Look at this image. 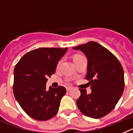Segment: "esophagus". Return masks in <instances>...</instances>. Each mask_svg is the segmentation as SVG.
I'll list each match as a JSON object with an SVG mask.
<instances>
[{"instance_id":"obj_1","label":"esophagus","mask_w":133,"mask_h":133,"mask_svg":"<svg viewBox=\"0 0 133 133\" xmlns=\"http://www.w3.org/2000/svg\"><path fill=\"white\" fill-rule=\"evenodd\" d=\"M71 89V87H67V88H66L67 91H70Z\"/></svg>"}]
</instances>
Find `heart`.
I'll return each instance as SVG.
<instances>
[{
	"label": "heart",
	"mask_w": 133,
	"mask_h": 133,
	"mask_svg": "<svg viewBox=\"0 0 133 133\" xmlns=\"http://www.w3.org/2000/svg\"><path fill=\"white\" fill-rule=\"evenodd\" d=\"M79 56H81V55H76V56H75L74 57V59H75V58H78V57H79Z\"/></svg>",
	"instance_id": "1"
}]
</instances>
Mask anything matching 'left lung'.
Returning <instances> with one entry per match:
<instances>
[{"mask_svg":"<svg viewBox=\"0 0 133 133\" xmlns=\"http://www.w3.org/2000/svg\"><path fill=\"white\" fill-rule=\"evenodd\" d=\"M87 58L86 79L91 83V93L79 89L81 96L76 101L81 113L93 119H99L109 113L116 106L124 91L123 67L115 56L95 42H89L77 47Z\"/></svg>","mask_w":133,"mask_h":133,"instance_id":"1","label":"left lung"}]
</instances>
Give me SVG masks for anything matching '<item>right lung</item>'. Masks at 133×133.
Segmentation results:
<instances>
[{
	"label": "right lung",
	"mask_w": 133,
	"mask_h": 133,
	"mask_svg": "<svg viewBox=\"0 0 133 133\" xmlns=\"http://www.w3.org/2000/svg\"><path fill=\"white\" fill-rule=\"evenodd\" d=\"M68 49L40 48L32 50L22 56L14 68V97L25 113L36 120H48L58 113L66 89L59 86L50 87L47 90L46 82Z\"/></svg>",
	"instance_id": "add662e5"
}]
</instances>
